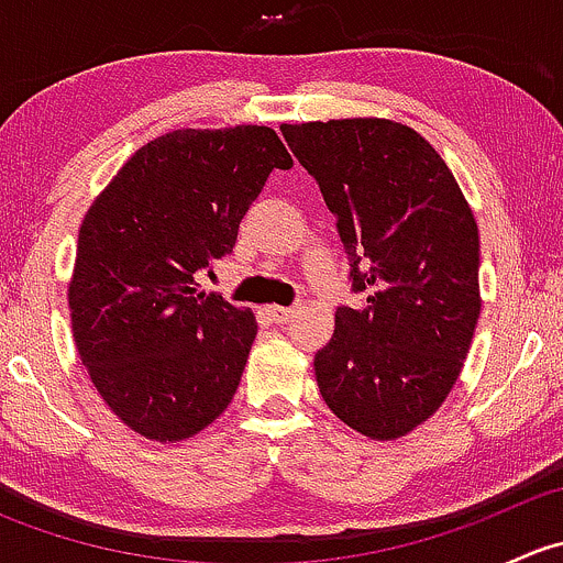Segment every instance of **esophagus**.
<instances>
[{
  "instance_id": "obj_1",
  "label": "esophagus",
  "mask_w": 563,
  "mask_h": 563,
  "mask_svg": "<svg viewBox=\"0 0 563 563\" xmlns=\"http://www.w3.org/2000/svg\"><path fill=\"white\" fill-rule=\"evenodd\" d=\"M264 316L269 318L272 323H286L288 318L297 316V308H280V305H266Z\"/></svg>"
}]
</instances>
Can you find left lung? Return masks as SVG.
<instances>
[{"label": "left lung", "instance_id": "left-lung-1", "mask_svg": "<svg viewBox=\"0 0 563 563\" xmlns=\"http://www.w3.org/2000/svg\"><path fill=\"white\" fill-rule=\"evenodd\" d=\"M338 220L362 308L316 354L329 411L373 441L428 422L479 321V229L444 157L413 128L356 117L280 124Z\"/></svg>", "mask_w": 563, "mask_h": 563}]
</instances>
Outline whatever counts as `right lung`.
I'll return each mask as SVG.
<instances>
[{"mask_svg": "<svg viewBox=\"0 0 563 563\" xmlns=\"http://www.w3.org/2000/svg\"><path fill=\"white\" fill-rule=\"evenodd\" d=\"M294 161L264 124L174 130L141 146L84 214L67 305L78 356L133 433L192 439L229 408L258 323L198 294L272 168Z\"/></svg>", "mask_w": 563, "mask_h": 563, "instance_id": "obj_1", "label": "right lung"}]
</instances>
